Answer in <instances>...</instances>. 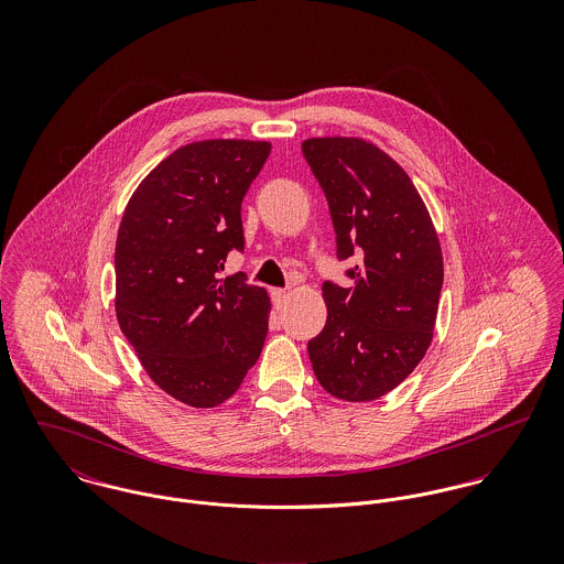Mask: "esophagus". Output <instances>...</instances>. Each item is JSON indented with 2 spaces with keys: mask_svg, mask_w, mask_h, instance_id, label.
<instances>
[{
  "mask_svg": "<svg viewBox=\"0 0 564 564\" xmlns=\"http://www.w3.org/2000/svg\"><path fill=\"white\" fill-rule=\"evenodd\" d=\"M286 297H289L286 289H271V300H273L275 311H280L286 304Z\"/></svg>",
  "mask_w": 564,
  "mask_h": 564,
  "instance_id": "34e87169",
  "label": "esophagus"
}]
</instances>
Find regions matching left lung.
<instances>
[{"label":"left lung","instance_id":"obj_1","mask_svg":"<svg viewBox=\"0 0 564 564\" xmlns=\"http://www.w3.org/2000/svg\"><path fill=\"white\" fill-rule=\"evenodd\" d=\"M325 193L338 260L349 286L323 282L327 322L308 340L323 389L345 402H371L425 356L443 289V256L432 219L398 162L362 139L302 143Z\"/></svg>","mask_w":564,"mask_h":564}]
</instances>
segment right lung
Returning a JSON list of instances; mask_svg holds the SVG:
<instances>
[{
	"instance_id": "1",
	"label": "right lung",
	"mask_w": 564,
	"mask_h": 564,
	"mask_svg": "<svg viewBox=\"0 0 564 564\" xmlns=\"http://www.w3.org/2000/svg\"><path fill=\"white\" fill-rule=\"evenodd\" d=\"M269 152L264 141L188 143L139 184L119 226V327L162 391L193 408L232 398L267 338V291L219 273L245 247L242 197Z\"/></svg>"
}]
</instances>
